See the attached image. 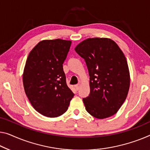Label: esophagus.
<instances>
[{
  "label": "esophagus",
  "mask_w": 150,
  "mask_h": 150,
  "mask_svg": "<svg viewBox=\"0 0 150 150\" xmlns=\"http://www.w3.org/2000/svg\"><path fill=\"white\" fill-rule=\"evenodd\" d=\"M75 89H76V90H77V91L79 90V88H80V84L78 83V84H77V85H75Z\"/></svg>",
  "instance_id": "obj_1"
}]
</instances>
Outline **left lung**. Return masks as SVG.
<instances>
[{
  "instance_id": "8db88e82",
  "label": "left lung",
  "mask_w": 150,
  "mask_h": 150,
  "mask_svg": "<svg viewBox=\"0 0 150 150\" xmlns=\"http://www.w3.org/2000/svg\"><path fill=\"white\" fill-rule=\"evenodd\" d=\"M86 61L90 93L83 98L89 114L102 119L117 112L126 100L130 86L128 64L115 42L108 38H88L75 48Z\"/></svg>"
}]
</instances>
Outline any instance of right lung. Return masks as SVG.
I'll return each instance as SVG.
<instances>
[{
	"label": "right lung",
	"instance_id": "add662e5",
	"mask_svg": "<svg viewBox=\"0 0 150 150\" xmlns=\"http://www.w3.org/2000/svg\"><path fill=\"white\" fill-rule=\"evenodd\" d=\"M71 44L69 40H42L27 59L23 75L25 92L35 110L45 117L62 115L74 96L62 68Z\"/></svg>",
	"mask_w": 150,
	"mask_h": 150
}]
</instances>
